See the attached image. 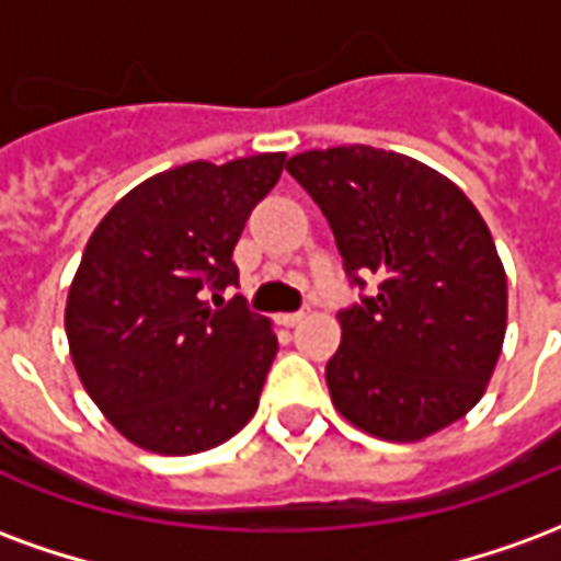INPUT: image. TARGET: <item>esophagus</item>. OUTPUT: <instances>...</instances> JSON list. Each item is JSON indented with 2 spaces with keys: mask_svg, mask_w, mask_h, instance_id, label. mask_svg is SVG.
<instances>
[{
  "mask_svg": "<svg viewBox=\"0 0 561 561\" xmlns=\"http://www.w3.org/2000/svg\"><path fill=\"white\" fill-rule=\"evenodd\" d=\"M304 318H306V312H304V309H300V312H282L279 321H282V324H285V328H294V324H300Z\"/></svg>",
  "mask_w": 561,
  "mask_h": 561,
  "instance_id": "esophagus-1",
  "label": "esophagus"
}]
</instances>
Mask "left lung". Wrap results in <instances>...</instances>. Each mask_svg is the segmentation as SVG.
Segmentation results:
<instances>
[{
  "instance_id": "obj_1",
  "label": "left lung",
  "mask_w": 561,
  "mask_h": 561,
  "mask_svg": "<svg viewBox=\"0 0 561 561\" xmlns=\"http://www.w3.org/2000/svg\"><path fill=\"white\" fill-rule=\"evenodd\" d=\"M336 237L345 273L378 294L340 312L328 360L336 412L388 442H421L471 412L507 328V279L493 233L462 188L402 152L309 149L288 159Z\"/></svg>"
}]
</instances>
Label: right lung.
<instances>
[{
    "instance_id": "1",
    "label": "right lung",
    "mask_w": 561,
    "mask_h": 561,
    "mask_svg": "<svg viewBox=\"0 0 561 561\" xmlns=\"http://www.w3.org/2000/svg\"><path fill=\"white\" fill-rule=\"evenodd\" d=\"M282 168L285 152L188 161L135 185L92 231L68 288V348L131 445L201 454L257 412L279 342L270 318L219 291L240 279L233 245Z\"/></svg>"
}]
</instances>
